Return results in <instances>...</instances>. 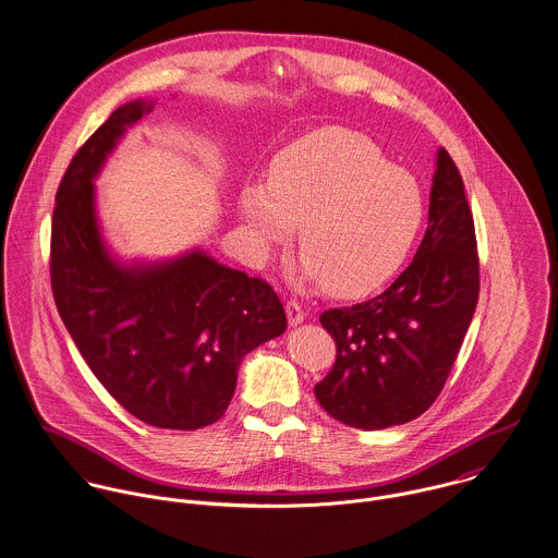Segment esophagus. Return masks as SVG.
Here are the masks:
<instances>
[{
	"label": "esophagus",
	"mask_w": 558,
	"mask_h": 558,
	"mask_svg": "<svg viewBox=\"0 0 558 558\" xmlns=\"http://www.w3.org/2000/svg\"><path fill=\"white\" fill-rule=\"evenodd\" d=\"M287 316H289V323L295 327V325H300V323L306 320V310L302 308L300 302L291 300V302L287 304Z\"/></svg>",
	"instance_id": "obj_1"
}]
</instances>
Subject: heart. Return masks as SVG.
Instances as JSON below:
<instances>
[{
	"label": "heart",
	"mask_w": 558,
	"mask_h": 558,
	"mask_svg": "<svg viewBox=\"0 0 558 558\" xmlns=\"http://www.w3.org/2000/svg\"><path fill=\"white\" fill-rule=\"evenodd\" d=\"M250 244L267 256L300 225V271L344 298L366 295L404 265L424 225L420 182L366 136L323 128L284 147L269 180L238 196Z\"/></svg>",
	"instance_id": "heart-1"
}]
</instances>
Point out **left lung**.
I'll return each instance as SVG.
<instances>
[{"instance_id": "obj_1", "label": "left lung", "mask_w": 558, "mask_h": 558, "mask_svg": "<svg viewBox=\"0 0 558 558\" xmlns=\"http://www.w3.org/2000/svg\"><path fill=\"white\" fill-rule=\"evenodd\" d=\"M477 298L473 214L458 167L438 147L428 229L413 263L380 295L320 314L338 355L314 385L318 404L360 430L400 426L426 413L458 357Z\"/></svg>"}]
</instances>
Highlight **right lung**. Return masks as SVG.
Instances as JSON below:
<instances>
[{"label":"right lung","instance_id":"1","mask_svg":"<svg viewBox=\"0 0 558 558\" xmlns=\"http://www.w3.org/2000/svg\"><path fill=\"white\" fill-rule=\"evenodd\" d=\"M151 109L125 102L72 158L56 196L51 287L78 353L128 413L196 430L225 415L242 360L284 333L287 314L267 282L201 248L124 263L107 246L94 180Z\"/></svg>","mask_w":558,"mask_h":558}]
</instances>
